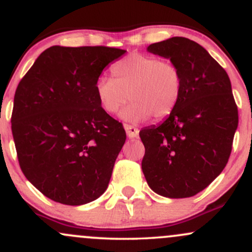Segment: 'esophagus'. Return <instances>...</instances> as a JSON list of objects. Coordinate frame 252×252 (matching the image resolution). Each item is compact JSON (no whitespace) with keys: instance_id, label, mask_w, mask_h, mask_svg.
I'll return each mask as SVG.
<instances>
[{"instance_id":"esophagus-1","label":"esophagus","mask_w":252,"mask_h":252,"mask_svg":"<svg viewBox=\"0 0 252 252\" xmlns=\"http://www.w3.org/2000/svg\"><path fill=\"white\" fill-rule=\"evenodd\" d=\"M124 129H126L128 137H130V139H135V137L139 136V129L135 128V126H129V124H124Z\"/></svg>"}]
</instances>
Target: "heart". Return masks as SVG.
<instances>
[{
  "instance_id": "b5f03b06",
  "label": "heart",
  "mask_w": 252,
  "mask_h": 252,
  "mask_svg": "<svg viewBox=\"0 0 252 252\" xmlns=\"http://www.w3.org/2000/svg\"><path fill=\"white\" fill-rule=\"evenodd\" d=\"M111 73L113 79L100 76L94 86L99 104L110 115L117 113L130 99L121 113L124 121L139 123L151 116L160 121L179 103L183 77L171 61L134 52L113 63Z\"/></svg>"
}]
</instances>
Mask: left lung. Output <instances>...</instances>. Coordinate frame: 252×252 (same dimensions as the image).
Returning a JSON list of instances; mask_svg holds the SVG:
<instances>
[{
  "label": "left lung",
  "mask_w": 252,
  "mask_h": 252,
  "mask_svg": "<svg viewBox=\"0 0 252 252\" xmlns=\"http://www.w3.org/2000/svg\"><path fill=\"white\" fill-rule=\"evenodd\" d=\"M151 54L179 68L183 91L173 112L140 131L142 171L152 190L170 198L191 197L222 172L238 126L227 73L206 49L183 37L151 44Z\"/></svg>",
  "instance_id": "obj_1"
}]
</instances>
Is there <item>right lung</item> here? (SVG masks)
<instances>
[{"label":"right lung","instance_id":"add662e5","mask_svg":"<svg viewBox=\"0 0 252 252\" xmlns=\"http://www.w3.org/2000/svg\"><path fill=\"white\" fill-rule=\"evenodd\" d=\"M126 52L55 45L19 82L12 113L19 164L55 202L81 206L107 189L126 135L100 106L94 86L104 68Z\"/></svg>","mask_w":252,"mask_h":252}]
</instances>
